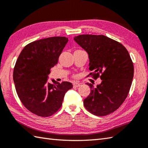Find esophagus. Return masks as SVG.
<instances>
[{
  "label": "esophagus",
  "instance_id": "1",
  "mask_svg": "<svg viewBox=\"0 0 148 148\" xmlns=\"http://www.w3.org/2000/svg\"><path fill=\"white\" fill-rule=\"evenodd\" d=\"M80 85H81V84L79 83H74L73 84V86H74V87H75V88L78 87V86H79Z\"/></svg>",
  "mask_w": 148,
  "mask_h": 148
}]
</instances>
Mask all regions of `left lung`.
I'll use <instances>...</instances> for the list:
<instances>
[{
  "mask_svg": "<svg viewBox=\"0 0 148 148\" xmlns=\"http://www.w3.org/2000/svg\"><path fill=\"white\" fill-rule=\"evenodd\" d=\"M74 41L86 51L89 70L95 78L100 76L101 84L91 88L84 99L85 108L92 114L104 116L119 108L128 95L134 77V67L127 49L121 43L104 35L82 34Z\"/></svg>",
  "mask_w": 148,
  "mask_h": 148,
  "instance_id": "left-lung-1",
  "label": "left lung"
}]
</instances>
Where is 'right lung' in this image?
I'll return each instance as SVG.
<instances>
[{"mask_svg": "<svg viewBox=\"0 0 148 148\" xmlns=\"http://www.w3.org/2000/svg\"><path fill=\"white\" fill-rule=\"evenodd\" d=\"M68 41L64 36L36 40L25 46L16 60L13 71L16 93L25 108L38 116L55 114L66 92L72 88L70 82H47L50 69L58 63Z\"/></svg>", "mask_w": 148, "mask_h": 148, "instance_id": "add662e5", "label": "right lung"}]
</instances>
